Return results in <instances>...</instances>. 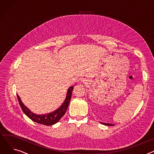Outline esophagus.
Segmentation results:
<instances>
[{
  "label": "esophagus",
  "mask_w": 154,
  "mask_h": 154,
  "mask_svg": "<svg viewBox=\"0 0 154 154\" xmlns=\"http://www.w3.org/2000/svg\"><path fill=\"white\" fill-rule=\"evenodd\" d=\"M80 81H81L82 82L84 83V84H88V80L85 79V78H82L81 79H80Z\"/></svg>",
  "instance_id": "1"
}]
</instances>
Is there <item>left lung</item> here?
Instances as JSON below:
<instances>
[{
  "mask_svg": "<svg viewBox=\"0 0 154 154\" xmlns=\"http://www.w3.org/2000/svg\"><path fill=\"white\" fill-rule=\"evenodd\" d=\"M101 124H103V125H108V126H112V125H114V124H109V123H103V122H100Z\"/></svg>",
  "mask_w": 154,
  "mask_h": 154,
  "instance_id": "obj_1",
  "label": "left lung"
}]
</instances>
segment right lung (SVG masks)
Listing matches in <instances>:
<instances>
[{"instance_id":"1","label":"right lung","mask_w":154,"mask_h":154,"mask_svg":"<svg viewBox=\"0 0 154 154\" xmlns=\"http://www.w3.org/2000/svg\"><path fill=\"white\" fill-rule=\"evenodd\" d=\"M73 89H74V87L73 86H71L69 88L68 91L67 92L66 98L65 99L63 103L62 104V106L59 109L51 113H49V114L43 115H37L32 113L26 106H24V104L22 102L20 97L18 94H17V96L19 103L22 111L29 119L38 124L45 125H52L57 122L64 116L65 113H66L69 107Z\"/></svg>"}]
</instances>
